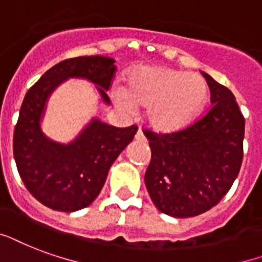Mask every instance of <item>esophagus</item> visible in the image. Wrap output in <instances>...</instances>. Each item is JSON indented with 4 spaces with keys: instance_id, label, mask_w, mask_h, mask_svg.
I'll use <instances>...</instances> for the list:
<instances>
[{
    "instance_id": "esophagus-1",
    "label": "esophagus",
    "mask_w": 262,
    "mask_h": 262,
    "mask_svg": "<svg viewBox=\"0 0 262 262\" xmlns=\"http://www.w3.org/2000/svg\"><path fill=\"white\" fill-rule=\"evenodd\" d=\"M135 139L137 141H145V135H143L142 129L139 128L138 131H137V134H135Z\"/></svg>"
}]
</instances>
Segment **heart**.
<instances>
[{
  "label": "heart",
  "instance_id": "1",
  "mask_svg": "<svg viewBox=\"0 0 262 262\" xmlns=\"http://www.w3.org/2000/svg\"><path fill=\"white\" fill-rule=\"evenodd\" d=\"M127 109H147V119L159 131H178L193 121L206 105L207 82L198 73L166 66H141L131 70L125 88L116 94Z\"/></svg>",
  "mask_w": 262,
  "mask_h": 262
}]
</instances>
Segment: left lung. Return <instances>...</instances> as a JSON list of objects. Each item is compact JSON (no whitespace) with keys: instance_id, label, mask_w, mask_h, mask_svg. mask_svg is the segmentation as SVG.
<instances>
[{"instance_id":"left-lung-1","label":"left lung","mask_w":262,"mask_h":262,"mask_svg":"<svg viewBox=\"0 0 262 262\" xmlns=\"http://www.w3.org/2000/svg\"><path fill=\"white\" fill-rule=\"evenodd\" d=\"M211 107L189 127L171 134L145 129L152 160L145 185L161 213L177 218L207 211L231 189L243 160L245 117L235 96L202 72Z\"/></svg>"}]
</instances>
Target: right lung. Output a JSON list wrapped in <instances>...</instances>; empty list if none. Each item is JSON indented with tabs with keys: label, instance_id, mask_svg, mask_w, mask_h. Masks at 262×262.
I'll return each mask as SVG.
<instances>
[{
	"label": "right lung",
	"instance_id": "1",
	"mask_svg": "<svg viewBox=\"0 0 262 262\" xmlns=\"http://www.w3.org/2000/svg\"><path fill=\"white\" fill-rule=\"evenodd\" d=\"M115 72V59L107 56L66 59L27 91L13 134V156L27 190L47 207L73 213L90 206L103 188L112 164L138 131L137 125L117 128L92 119L74 141L55 142L41 129L48 98L68 78H85L109 105L106 91Z\"/></svg>",
	"mask_w": 262,
	"mask_h": 262
}]
</instances>
